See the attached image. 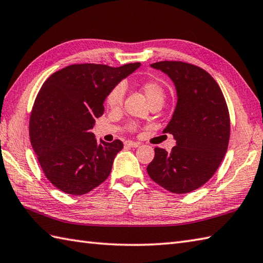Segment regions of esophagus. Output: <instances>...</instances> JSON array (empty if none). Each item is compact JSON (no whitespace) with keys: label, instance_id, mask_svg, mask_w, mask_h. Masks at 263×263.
<instances>
[{"label":"esophagus","instance_id":"obj_1","mask_svg":"<svg viewBox=\"0 0 263 263\" xmlns=\"http://www.w3.org/2000/svg\"><path fill=\"white\" fill-rule=\"evenodd\" d=\"M125 146H128V147H131V148H138L139 146H140V143L135 142V141H131V140H127L125 142Z\"/></svg>","mask_w":263,"mask_h":263}]
</instances>
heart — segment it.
Instances as JSON below:
<instances>
[{"instance_id":"b5f03b06","label":"heart","mask_w":263,"mask_h":263,"mask_svg":"<svg viewBox=\"0 0 263 263\" xmlns=\"http://www.w3.org/2000/svg\"><path fill=\"white\" fill-rule=\"evenodd\" d=\"M141 89L144 93V96L147 97L148 102L152 103L156 99H164L165 96V90L164 88L161 87L159 82L156 80H144L141 83ZM124 95H125V88L123 85H116L109 90L107 93V97H106V104L109 108L111 109H117L120 108L123 100H124ZM131 130H136V124H131L130 125Z\"/></svg>"}]
</instances>
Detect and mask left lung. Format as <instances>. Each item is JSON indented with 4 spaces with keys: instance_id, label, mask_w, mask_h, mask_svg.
Masks as SVG:
<instances>
[{
    "instance_id": "1",
    "label": "left lung",
    "mask_w": 263,
    "mask_h": 263,
    "mask_svg": "<svg viewBox=\"0 0 263 263\" xmlns=\"http://www.w3.org/2000/svg\"><path fill=\"white\" fill-rule=\"evenodd\" d=\"M152 68L174 82L177 104L164 128L176 140L171 153L155 148L147 167L150 178L167 191L192 192L208 182L227 152L231 135L230 113L216 80L197 65L161 61Z\"/></svg>"
}]
</instances>
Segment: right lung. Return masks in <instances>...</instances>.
<instances>
[{
  "label": "right lung",
  "mask_w": 263,
  "mask_h": 263,
  "mask_svg": "<svg viewBox=\"0 0 263 263\" xmlns=\"http://www.w3.org/2000/svg\"><path fill=\"white\" fill-rule=\"evenodd\" d=\"M139 66L73 64L43 83L32 106L29 136L39 165L55 187L82 195L108 177L123 143L97 142L91 128L104 113L110 89Z\"/></svg>",
  "instance_id": "add662e5"
}]
</instances>
